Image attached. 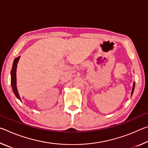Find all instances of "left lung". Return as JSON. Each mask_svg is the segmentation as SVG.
I'll return each mask as SVG.
<instances>
[{
  "instance_id": "8db88e82",
  "label": "left lung",
  "mask_w": 148,
  "mask_h": 148,
  "mask_svg": "<svg viewBox=\"0 0 148 148\" xmlns=\"http://www.w3.org/2000/svg\"><path fill=\"white\" fill-rule=\"evenodd\" d=\"M134 87H135V83H134L133 84V86H132V91H131V96H132V93H133V92H134Z\"/></svg>"
}]
</instances>
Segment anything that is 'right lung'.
<instances>
[{
  "label": "right lung",
  "mask_w": 148,
  "mask_h": 148,
  "mask_svg": "<svg viewBox=\"0 0 148 148\" xmlns=\"http://www.w3.org/2000/svg\"><path fill=\"white\" fill-rule=\"evenodd\" d=\"M19 58L20 57H18L15 59L14 61L13 62V65H12V69L11 71V84H12V89H13V91L14 92L15 95H16V97L21 101V98H20L18 93V91H17V86H16V69H17V62L19 61Z\"/></svg>",
  "instance_id": "1"
}]
</instances>
